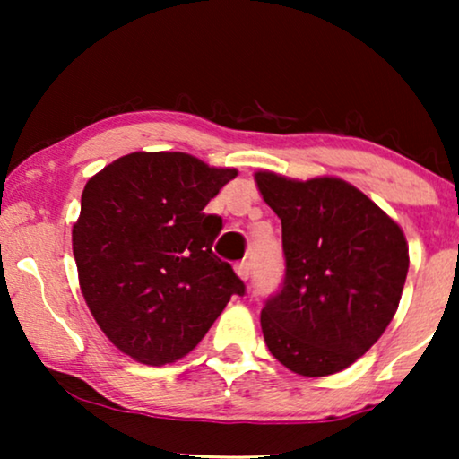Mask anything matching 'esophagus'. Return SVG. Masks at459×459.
I'll use <instances>...</instances> for the list:
<instances>
[{
  "label": "esophagus",
  "instance_id": "1",
  "mask_svg": "<svg viewBox=\"0 0 459 459\" xmlns=\"http://www.w3.org/2000/svg\"><path fill=\"white\" fill-rule=\"evenodd\" d=\"M236 275H238V278H240L242 281H247V280H248V275H250V265H248L247 261L238 263V265H236Z\"/></svg>",
  "mask_w": 459,
  "mask_h": 459
}]
</instances>
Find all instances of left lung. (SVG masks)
Returning <instances> with one entry per match:
<instances>
[{
    "instance_id": "1",
    "label": "left lung",
    "mask_w": 459,
    "mask_h": 459,
    "mask_svg": "<svg viewBox=\"0 0 459 459\" xmlns=\"http://www.w3.org/2000/svg\"><path fill=\"white\" fill-rule=\"evenodd\" d=\"M281 221L286 278L261 311L267 349L290 372H342L385 334L410 250L399 223L349 181L255 173Z\"/></svg>"
}]
</instances>
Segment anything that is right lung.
<instances>
[{"label":"right lung","mask_w":459,"mask_h":459,"mask_svg":"<svg viewBox=\"0 0 459 459\" xmlns=\"http://www.w3.org/2000/svg\"><path fill=\"white\" fill-rule=\"evenodd\" d=\"M238 175L186 152H131L85 184L73 225L79 286L125 355L165 366L190 353L244 284L212 255L204 206Z\"/></svg>","instance_id":"add662e5"}]
</instances>
